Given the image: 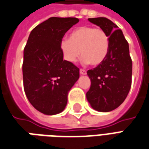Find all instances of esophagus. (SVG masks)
<instances>
[{"label":"esophagus","instance_id":"esophagus-1","mask_svg":"<svg viewBox=\"0 0 149 149\" xmlns=\"http://www.w3.org/2000/svg\"><path fill=\"white\" fill-rule=\"evenodd\" d=\"M80 74H86V70H84V69H80Z\"/></svg>","mask_w":149,"mask_h":149}]
</instances>
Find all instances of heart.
<instances>
[{
	"label": "heart",
	"instance_id": "heart-1",
	"mask_svg": "<svg viewBox=\"0 0 149 149\" xmlns=\"http://www.w3.org/2000/svg\"><path fill=\"white\" fill-rule=\"evenodd\" d=\"M60 48L68 63H74L82 54L84 63L98 66L109 53L110 40L106 31L101 28L82 26L74 29L69 39H63Z\"/></svg>",
	"mask_w": 149,
	"mask_h": 149
}]
</instances>
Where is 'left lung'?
I'll return each instance as SVG.
<instances>
[{
    "instance_id": "left-lung-1",
    "label": "left lung",
    "mask_w": 149,
    "mask_h": 149,
    "mask_svg": "<svg viewBox=\"0 0 149 149\" xmlns=\"http://www.w3.org/2000/svg\"><path fill=\"white\" fill-rule=\"evenodd\" d=\"M109 36V53L103 63L88 70L91 87L86 99L95 110L111 111L126 99L132 85V62L129 46L122 30L106 17L88 18Z\"/></svg>"
}]
</instances>
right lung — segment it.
<instances>
[{"instance_id": "add662e5", "label": "right lung", "mask_w": 149, "mask_h": 149, "mask_svg": "<svg viewBox=\"0 0 149 149\" xmlns=\"http://www.w3.org/2000/svg\"><path fill=\"white\" fill-rule=\"evenodd\" d=\"M76 17H50L33 29L24 49V91L40 112L55 115L67 103V95L79 78V68L63 60L60 42Z\"/></svg>"}]
</instances>
